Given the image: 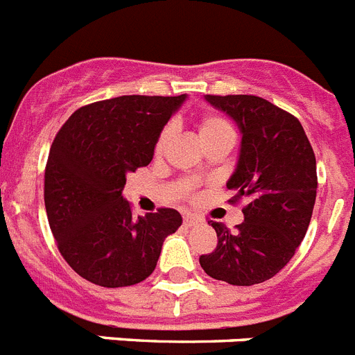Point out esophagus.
I'll list each match as a JSON object with an SVG mask.
<instances>
[{"label": "esophagus", "instance_id": "1", "mask_svg": "<svg viewBox=\"0 0 355 355\" xmlns=\"http://www.w3.org/2000/svg\"><path fill=\"white\" fill-rule=\"evenodd\" d=\"M197 222H199V216L190 215V213H187V215L183 216V224L187 225V227H192V225H196Z\"/></svg>", "mask_w": 355, "mask_h": 355}]
</instances>
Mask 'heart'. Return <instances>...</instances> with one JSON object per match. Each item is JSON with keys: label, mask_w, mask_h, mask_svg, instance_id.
Instances as JSON below:
<instances>
[{"label": "heart", "mask_w": 355, "mask_h": 355, "mask_svg": "<svg viewBox=\"0 0 355 355\" xmlns=\"http://www.w3.org/2000/svg\"><path fill=\"white\" fill-rule=\"evenodd\" d=\"M197 130H199V137L202 144L211 142V140H218V139L233 140V128H231V124H229L225 119H222L220 115H215V114L202 115L199 124H197ZM171 135H172L171 128L168 126L163 128L158 140H156V146H155L156 155H159V153L165 149L167 142L171 140Z\"/></svg>", "instance_id": "1"}]
</instances>
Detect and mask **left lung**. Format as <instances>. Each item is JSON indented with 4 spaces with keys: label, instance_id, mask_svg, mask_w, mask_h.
Masks as SVG:
<instances>
[{
    "label": "left lung",
    "instance_id": "1",
    "mask_svg": "<svg viewBox=\"0 0 355 355\" xmlns=\"http://www.w3.org/2000/svg\"><path fill=\"white\" fill-rule=\"evenodd\" d=\"M240 128L241 146L227 188L247 199L245 220L229 231L213 222L216 249L200 256L216 281L252 286L274 277L306 236L316 199V158L299 119L258 96H206Z\"/></svg>",
    "mask_w": 355,
    "mask_h": 355
}]
</instances>
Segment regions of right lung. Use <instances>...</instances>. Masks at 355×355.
<instances>
[{
    "instance_id": "add662e5",
    "label": "right lung",
    "mask_w": 355,
    "mask_h": 355,
    "mask_svg": "<svg viewBox=\"0 0 355 355\" xmlns=\"http://www.w3.org/2000/svg\"><path fill=\"white\" fill-rule=\"evenodd\" d=\"M184 94L121 96L81 106L56 133L44 174V202L58 250L97 286L122 288L149 277L163 240L183 218L175 209L133 218L122 190L147 167L163 126Z\"/></svg>"
}]
</instances>
